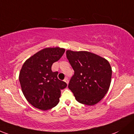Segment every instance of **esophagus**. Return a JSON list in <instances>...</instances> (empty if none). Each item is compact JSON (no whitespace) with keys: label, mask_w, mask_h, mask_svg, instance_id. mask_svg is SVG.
<instances>
[{"label":"esophagus","mask_w":134,"mask_h":134,"mask_svg":"<svg viewBox=\"0 0 134 134\" xmlns=\"http://www.w3.org/2000/svg\"><path fill=\"white\" fill-rule=\"evenodd\" d=\"M64 81H65V82L66 83L68 84V83H69V80H68V78H65V79H64Z\"/></svg>","instance_id":"1"}]
</instances>
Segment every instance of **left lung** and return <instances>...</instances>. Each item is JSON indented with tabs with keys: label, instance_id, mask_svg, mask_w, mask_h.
Returning <instances> with one entry per match:
<instances>
[{
	"label": "left lung",
	"instance_id": "1",
	"mask_svg": "<svg viewBox=\"0 0 134 134\" xmlns=\"http://www.w3.org/2000/svg\"><path fill=\"white\" fill-rule=\"evenodd\" d=\"M66 55L74 71L68 87L80 103L94 105L109 89L112 68L105 58L88 51L67 50Z\"/></svg>",
	"mask_w": 134,
	"mask_h": 134
}]
</instances>
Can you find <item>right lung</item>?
I'll return each instance as SVG.
<instances>
[{
	"mask_svg": "<svg viewBox=\"0 0 134 134\" xmlns=\"http://www.w3.org/2000/svg\"><path fill=\"white\" fill-rule=\"evenodd\" d=\"M65 49L47 47L37 52L25 62L19 74V81L27 101L42 110L54 107L60 101L61 90L67 83L58 80V72L51 70L53 63L63 56Z\"/></svg>",
	"mask_w": 134,
	"mask_h": 134,
	"instance_id": "add662e5",
	"label": "right lung"
}]
</instances>
